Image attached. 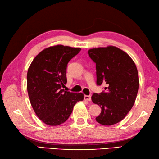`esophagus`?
<instances>
[{
    "label": "esophagus",
    "instance_id": "esophagus-1",
    "mask_svg": "<svg viewBox=\"0 0 159 159\" xmlns=\"http://www.w3.org/2000/svg\"><path fill=\"white\" fill-rule=\"evenodd\" d=\"M84 99L88 101V102H91V96L90 95H85L84 96Z\"/></svg>",
    "mask_w": 159,
    "mask_h": 159
}]
</instances>
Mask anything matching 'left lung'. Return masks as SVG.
I'll return each instance as SVG.
<instances>
[{"mask_svg": "<svg viewBox=\"0 0 159 159\" xmlns=\"http://www.w3.org/2000/svg\"><path fill=\"white\" fill-rule=\"evenodd\" d=\"M88 53L96 64L98 85H106L105 91L91 97L102 108L95 120L103 125H112L125 117L135 102L139 84L136 65L126 52L113 46L92 48Z\"/></svg>", "mask_w": 159, "mask_h": 159, "instance_id": "left-lung-1", "label": "left lung"}]
</instances>
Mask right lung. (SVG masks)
<instances>
[{"label": "right lung", "instance_id": "obj_1", "mask_svg": "<svg viewBox=\"0 0 159 159\" xmlns=\"http://www.w3.org/2000/svg\"><path fill=\"white\" fill-rule=\"evenodd\" d=\"M80 50V48L63 45L48 47L34 57L28 68V97L38 117L48 125L64 123L75 103L84 98L82 93L61 89L67 83V65Z\"/></svg>", "mask_w": 159, "mask_h": 159}]
</instances>
